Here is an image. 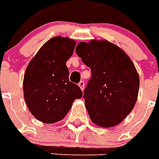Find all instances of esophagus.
<instances>
[{"label":"esophagus","instance_id":"34e87169","mask_svg":"<svg viewBox=\"0 0 159 159\" xmlns=\"http://www.w3.org/2000/svg\"><path fill=\"white\" fill-rule=\"evenodd\" d=\"M78 85H79V87L80 88L82 91H83V90L84 89V81H80V82L79 83Z\"/></svg>","mask_w":159,"mask_h":159}]
</instances>
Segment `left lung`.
Returning a JSON list of instances; mask_svg holds the SVG:
<instances>
[{
	"label": "left lung",
	"instance_id": "1",
	"mask_svg": "<svg viewBox=\"0 0 159 159\" xmlns=\"http://www.w3.org/2000/svg\"><path fill=\"white\" fill-rule=\"evenodd\" d=\"M75 52L92 72L84 92L90 119L101 127L118 125L130 113L138 98L139 77L134 63L107 40L80 42Z\"/></svg>",
	"mask_w": 159,
	"mask_h": 159
}]
</instances>
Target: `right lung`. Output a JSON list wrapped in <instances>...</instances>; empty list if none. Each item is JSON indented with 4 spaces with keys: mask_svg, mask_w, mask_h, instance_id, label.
<instances>
[{
    "mask_svg": "<svg viewBox=\"0 0 159 159\" xmlns=\"http://www.w3.org/2000/svg\"><path fill=\"white\" fill-rule=\"evenodd\" d=\"M75 40L57 36L43 45L28 65L23 89L28 108L43 123L57 122L66 116L80 88L69 80L67 60L75 48Z\"/></svg>",
    "mask_w": 159,
    "mask_h": 159,
    "instance_id": "right-lung-1",
    "label": "right lung"
}]
</instances>
